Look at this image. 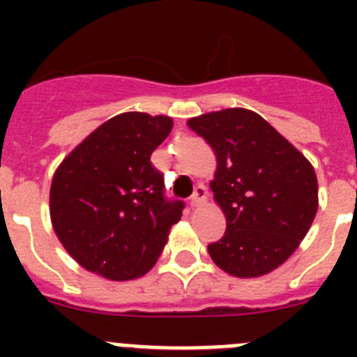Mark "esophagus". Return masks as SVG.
Returning <instances> with one entry per match:
<instances>
[{
    "instance_id": "obj_1",
    "label": "esophagus",
    "mask_w": 357,
    "mask_h": 357,
    "mask_svg": "<svg viewBox=\"0 0 357 357\" xmlns=\"http://www.w3.org/2000/svg\"><path fill=\"white\" fill-rule=\"evenodd\" d=\"M206 198H207L206 185L198 184L197 188H195V193L191 195V198H189V204H191V207H198L206 202Z\"/></svg>"
}]
</instances>
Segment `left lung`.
Here are the masks:
<instances>
[{"label":"left lung","instance_id":"left-lung-1","mask_svg":"<svg viewBox=\"0 0 357 357\" xmlns=\"http://www.w3.org/2000/svg\"><path fill=\"white\" fill-rule=\"evenodd\" d=\"M211 144L218 168L211 189L227 230L211 259L234 277H259L301 245L318 209L313 166L275 128L248 109H225L188 121Z\"/></svg>","mask_w":357,"mask_h":357}]
</instances>
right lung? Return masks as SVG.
<instances>
[{
    "mask_svg": "<svg viewBox=\"0 0 357 357\" xmlns=\"http://www.w3.org/2000/svg\"><path fill=\"white\" fill-rule=\"evenodd\" d=\"M168 116L125 112L96 128L62 160L50 216L68 254L110 280L141 277L159 259L184 202L164 195L151 151L172 132Z\"/></svg>",
    "mask_w": 357,
    "mask_h": 357,
    "instance_id": "obj_1",
    "label": "right lung"
}]
</instances>
